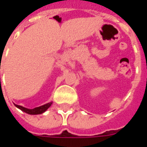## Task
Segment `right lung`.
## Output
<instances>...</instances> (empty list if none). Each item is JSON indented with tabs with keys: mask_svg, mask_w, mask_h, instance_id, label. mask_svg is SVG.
<instances>
[{
	"mask_svg": "<svg viewBox=\"0 0 147 147\" xmlns=\"http://www.w3.org/2000/svg\"><path fill=\"white\" fill-rule=\"evenodd\" d=\"M52 105V102H49L48 104H45V105H42V106H40V107H38V108L33 109H29L24 108L23 106H20V105H16V106L18 107L19 109H20L21 110L24 111L25 113H27L28 114H31V115H35V114H41L42 113H44L47 109Z\"/></svg>",
	"mask_w": 147,
	"mask_h": 147,
	"instance_id": "obj_1",
	"label": "right lung"
}]
</instances>
